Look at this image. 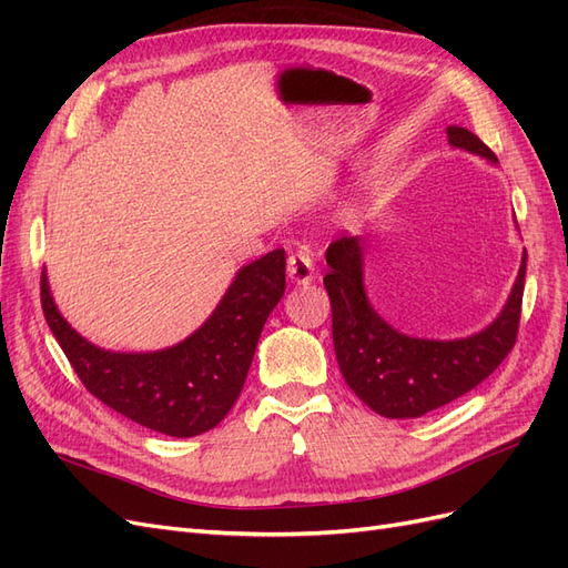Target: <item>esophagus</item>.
I'll use <instances>...</instances> for the list:
<instances>
[{
  "instance_id": "1",
  "label": "esophagus",
  "mask_w": 568,
  "mask_h": 568,
  "mask_svg": "<svg viewBox=\"0 0 568 568\" xmlns=\"http://www.w3.org/2000/svg\"><path fill=\"white\" fill-rule=\"evenodd\" d=\"M286 272H288L291 282H296V284H311V282L315 280V263H313L311 253H305V251L291 253V255H288Z\"/></svg>"
}]
</instances>
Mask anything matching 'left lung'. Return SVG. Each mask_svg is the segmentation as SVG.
<instances>
[{"instance_id":"obj_1","label":"left lung","mask_w":568,"mask_h":568,"mask_svg":"<svg viewBox=\"0 0 568 568\" xmlns=\"http://www.w3.org/2000/svg\"><path fill=\"white\" fill-rule=\"evenodd\" d=\"M448 142L497 163L495 153L464 128H448ZM324 277L332 301L334 351L351 390L388 419H415L469 393L497 369L517 343L526 253L511 296L490 326L467 338L426 341L395 332L374 313L363 286V239L338 236L326 248Z\"/></svg>"}]
</instances>
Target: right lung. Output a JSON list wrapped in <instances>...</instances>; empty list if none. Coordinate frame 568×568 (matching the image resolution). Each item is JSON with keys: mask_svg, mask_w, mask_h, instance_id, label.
Returning a JSON list of instances; mask_svg holds the SVG:
<instances>
[{"mask_svg": "<svg viewBox=\"0 0 568 568\" xmlns=\"http://www.w3.org/2000/svg\"><path fill=\"white\" fill-rule=\"evenodd\" d=\"M286 288V253L270 251L236 274L215 313L173 348L111 353L71 329L40 280L44 320L94 398L151 432L192 438L225 419L244 388L257 338Z\"/></svg>", "mask_w": 568, "mask_h": 568, "instance_id": "1", "label": "right lung"}]
</instances>
